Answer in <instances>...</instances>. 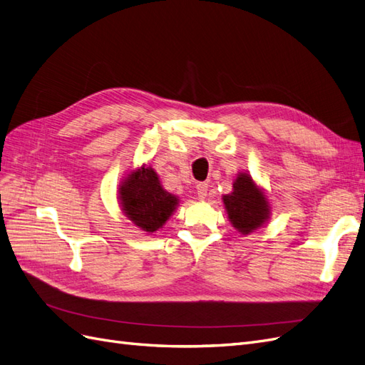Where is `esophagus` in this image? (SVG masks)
<instances>
[{
	"label": "esophagus",
	"instance_id": "1",
	"mask_svg": "<svg viewBox=\"0 0 365 365\" xmlns=\"http://www.w3.org/2000/svg\"><path fill=\"white\" fill-rule=\"evenodd\" d=\"M207 190H208L207 182H197L196 184V192H197V196H200L201 200H204V197L207 196Z\"/></svg>",
	"mask_w": 365,
	"mask_h": 365
}]
</instances>
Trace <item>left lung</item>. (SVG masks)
Instances as JSON below:
<instances>
[{
  "instance_id": "left-lung-1",
  "label": "left lung",
  "mask_w": 365,
  "mask_h": 365,
  "mask_svg": "<svg viewBox=\"0 0 365 365\" xmlns=\"http://www.w3.org/2000/svg\"><path fill=\"white\" fill-rule=\"evenodd\" d=\"M233 193L224 196L228 217L240 233L248 235L259 228L269 215L267 197L254 185L248 175L240 173L233 184Z\"/></svg>"
}]
</instances>
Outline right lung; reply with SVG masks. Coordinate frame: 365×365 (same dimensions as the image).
Wrapping results in <instances>:
<instances>
[{
  "instance_id": "1",
  "label": "right lung",
  "mask_w": 365,
  "mask_h": 365,
  "mask_svg": "<svg viewBox=\"0 0 365 365\" xmlns=\"http://www.w3.org/2000/svg\"><path fill=\"white\" fill-rule=\"evenodd\" d=\"M120 195L128 217L149 233L161 228L178 204L173 195L163 190L157 173L150 168L132 172L120 187Z\"/></svg>"
}]
</instances>
